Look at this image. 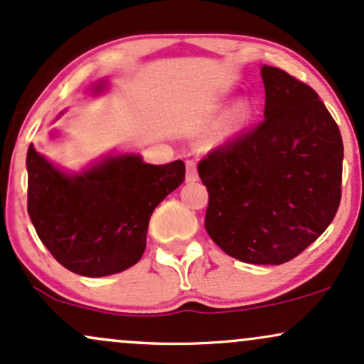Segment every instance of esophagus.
<instances>
[{"instance_id":"34e87169","label":"esophagus","mask_w":364,"mask_h":364,"mask_svg":"<svg viewBox=\"0 0 364 364\" xmlns=\"http://www.w3.org/2000/svg\"><path fill=\"white\" fill-rule=\"evenodd\" d=\"M186 166H187L186 182H196V181H198V168H196V161L194 160H187Z\"/></svg>"}]
</instances>
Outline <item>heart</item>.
<instances>
[{
    "label": "heart",
    "mask_w": 364,
    "mask_h": 364,
    "mask_svg": "<svg viewBox=\"0 0 364 364\" xmlns=\"http://www.w3.org/2000/svg\"><path fill=\"white\" fill-rule=\"evenodd\" d=\"M251 105L242 101V103H237L230 113H228L225 124H223V132L232 134L237 132L239 129H242L247 124L249 118H251Z\"/></svg>",
    "instance_id": "obj_1"
}]
</instances>
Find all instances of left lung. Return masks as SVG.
I'll return each instance as SVG.
<instances>
[{"mask_svg":"<svg viewBox=\"0 0 364 364\" xmlns=\"http://www.w3.org/2000/svg\"><path fill=\"white\" fill-rule=\"evenodd\" d=\"M264 120L198 165L208 189L204 227L216 246L251 264H282L318 239L342 196V144L314 89L261 68Z\"/></svg>","mask_w":364,"mask_h":364,"instance_id":"8db88e82","label":"left lung"}]
</instances>
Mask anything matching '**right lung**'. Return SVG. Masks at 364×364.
Returning a JSON list of instances; mask_svg holds the SVG:
<instances>
[{"mask_svg": "<svg viewBox=\"0 0 364 364\" xmlns=\"http://www.w3.org/2000/svg\"><path fill=\"white\" fill-rule=\"evenodd\" d=\"M27 171V211L41 242L67 270L106 277L141 259L151 215L183 182L186 165L122 154L68 175L31 144Z\"/></svg>", "mask_w": 364, "mask_h": 364, "instance_id": "right-lung-1", "label": "right lung"}]
</instances>
